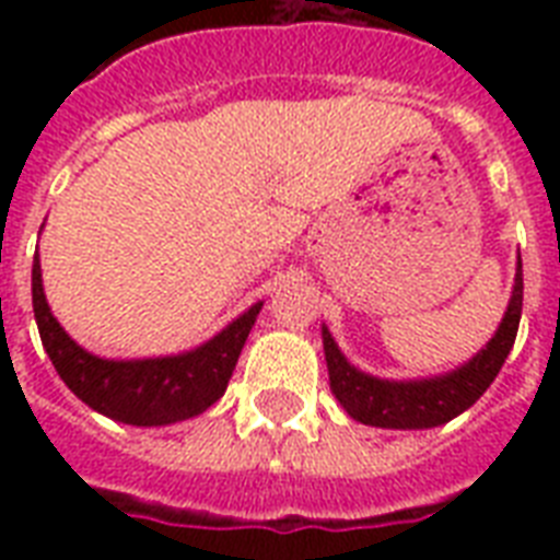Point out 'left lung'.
<instances>
[{"mask_svg":"<svg viewBox=\"0 0 560 560\" xmlns=\"http://www.w3.org/2000/svg\"><path fill=\"white\" fill-rule=\"evenodd\" d=\"M523 311V264L517 258L514 272V288L509 307L494 337L479 349L468 363H462L453 372L433 374V377H418V381H386L374 374L360 372L351 366L340 346L334 342L331 331L323 325V349L331 377L334 398L349 412L354 421L383 430H427V427L447 424L451 418L462 416L465 409L474 407L482 392L494 383L503 369L505 358L517 337Z\"/></svg>","mask_w":560,"mask_h":560,"instance_id":"8db88e82","label":"left lung"}]
</instances>
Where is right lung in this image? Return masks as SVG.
<instances>
[{
  "label": "right lung",
  "instance_id": "1",
  "mask_svg": "<svg viewBox=\"0 0 560 560\" xmlns=\"http://www.w3.org/2000/svg\"><path fill=\"white\" fill-rule=\"evenodd\" d=\"M31 299L43 349L60 381L101 416L133 427H165L200 416L226 392L246 337L264 302L232 319L211 340L183 354L144 360H107L81 349L57 323L43 293L39 255L31 267Z\"/></svg>",
  "mask_w": 560,
  "mask_h": 560
}]
</instances>
